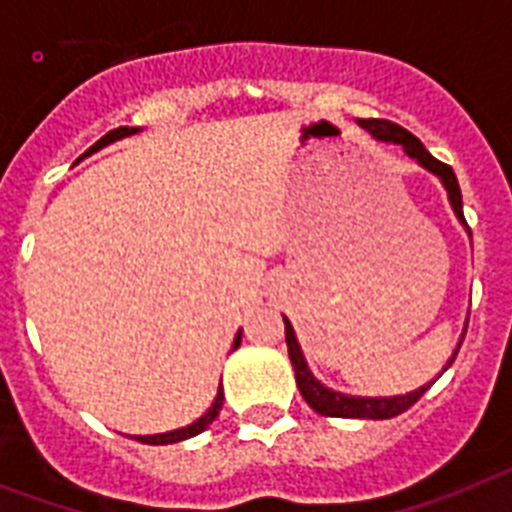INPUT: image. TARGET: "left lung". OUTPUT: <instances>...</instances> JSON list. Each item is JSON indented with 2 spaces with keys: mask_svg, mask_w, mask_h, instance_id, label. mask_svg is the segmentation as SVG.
<instances>
[{
  "mask_svg": "<svg viewBox=\"0 0 512 512\" xmlns=\"http://www.w3.org/2000/svg\"><path fill=\"white\" fill-rule=\"evenodd\" d=\"M358 126L366 128V131L371 133L376 141L402 146L404 154H407L410 159H415L422 170L433 172V175L441 180L443 188H446L448 203H451L453 213H456V219L464 224L466 234L471 237L469 226H466V221H464V208H461L459 180H456V175H453V170L448 167V164L438 162V159H435L433 154H430V151L422 146V141L417 139V136H412L410 131H404V128L397 126V123L376 121V118H368V121H363L361 118V121H358ZM283 322H286L288 358H291L293 373H296V386H299L301 397L306 399V404H309L314 412H319V415L355 417V420H389V417H397V415H402L404 410H410L412 404H415L417 399H420L422 394L430 389V384H433V381H430V384L417 386L415 391H407V394H394V397H355V394H342V391H335V389H330V386H324L322 381H319L317 376L311 373L309 363H306L304 353H301L299 340H296V332H293V324L288 322V317H283ZM461 340H464V335H461ZM461 340H459V345H456V350H453L451 358H448L446 366H443V371L451 366L453 358H456V353H459ZM441 373H438V376H441Z\"/></svg>",
  "mask_w": 512,
  "mask_h": 512,
  "instance_id": "left-lung-1",
  "label": "left lung"
}]
</instances>
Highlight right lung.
Returning a JSON list of instances; mask_svg holds the SVG:
<instances>
[{"mask_svg":"<svg viewBox=\"0 0 512 512\" xmlns=\"http://www.w3.org/2000/svg\"><path fill=\"white\" fill-rule=\"evenodd\" d=\"M139 131H141V128H128V126L113 128V131L105 133V136H102V139L97 141V144H92L90 149L84 151L82 157H79L74 164H79L84 157H90V154H95V151L105 149V146H110V144H113V141H121V139H126V136H133V133H139ZM239 342H242V330H239L237 337H234V345H231V350H237V348H239ZM221 404H224V389H221V386H219V391H216V397H213V404H211V407H208V410L203 412V415L198 417V420H195V422H190V425H185V428L167 430V433H157V435H133V438H136V441H141V443H149V446H167V443L188 441V438H193V435L203 433V430H206L208 425H211V422L216 420V417H219Z\"/></svg>","mask_w":512,"mask_h":512,"instance_id":"obj_1","label":"right lung"}]
</instances>
